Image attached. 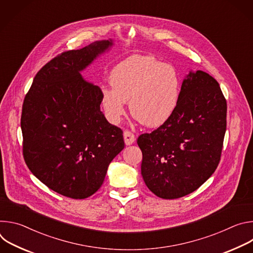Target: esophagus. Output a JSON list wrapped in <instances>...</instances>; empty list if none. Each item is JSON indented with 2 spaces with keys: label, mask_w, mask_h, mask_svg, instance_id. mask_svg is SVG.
Here are the masks:
<instances>
[{
  "label": "esophagus",
  "mask_w": 253,
  "mask_h": 253,
  "mask_svg": "<svg viewBox=\"0 0 253 253\" xmlns=\"http://www.w3.org/2000/svg\"><path fill=\"white\" fill-rule=\"evenodd\" d=\"M123 135H124V142L126 145H131V144H133L135 142V136L130 131H128V130L124 131Z\"/></svg>",
  "instance_id": "1"
}]
</instances>
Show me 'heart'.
<instances>
[{"mask_svg":"<svg viewBox=\"0 0 253 253\" xmlns=\"http://www.w3.org/2000/svg\"><path fill=\"white\" fill-rule=\"evenodd\" d=\"M112 88L102 87L101 106L108 121L118 124L129 101L132 116L147 127H159L174 113L180 97V77L170 64L153 56L133 55L110 74Z\"/></svg>","mask_w":253,"mask_h":253,"instance_id":"heart-1","label":"heart"}]
</instances>
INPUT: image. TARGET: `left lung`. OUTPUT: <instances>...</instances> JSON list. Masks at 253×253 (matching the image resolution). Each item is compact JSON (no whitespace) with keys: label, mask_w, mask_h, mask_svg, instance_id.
Returning a JSON list of instances; mask_svg holds the SVG:
<instances>
[{"label":"left lung","mask_w":253,"mask_h":253,"mask_svg":"<svg viewBox=\"0 0 253 253\" xmlns=\"http://www.w3.org/2000/svg\"><path fill=\"white\" fill-rule=\"evenodd\" d=\"M226 100L218 82L190 71L173 115L137 144L141 174L158 197L176 199L199 188L217 168L226 131Z\"/></svg>","instance_id":"left-lung-1"}]
</instances>
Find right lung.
<instances>
[{"instance_id": "add662e5", "label": "right lung", "mask_w": 253, "mask_h": 253, "mask_svg": "<svg viewBox=\"0 0 253 253\" xmlns=\"http://www.w3.org/2000/svg\"><path fill=\"white\" fill-rule=\"evenodd\" d=\"M114 45L96 41L58 55L35 76L21 117L24 159L42 183L73 199L94 194L123 150V132L100 110L101 89L81 72Z\"/></svg>"}]
</instances>
